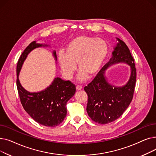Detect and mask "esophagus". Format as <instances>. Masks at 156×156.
<instances>
[{
	"instance_id": "esophagus-1",
	"label": "esophagus",
	"mask_w": 156,
	"mask_h": 156,
	"mask_svg": "<svg viewBox=\"0 0 156 156\" xmlns=\"http://www.w3.org/2000/svg\"><path fill=\"white\" fill-rule=\"evenodd\" d=\"M76 90H81L82 89V87L77 85V86L76 87Z\"/></svg>"
}]
</instances>
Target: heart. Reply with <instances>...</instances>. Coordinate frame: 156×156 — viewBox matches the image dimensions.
Wrapping results in <instances>:
<instances>
[{
  "label": "heart",
  "mask_w": 156,
  "mask_h": 156,
  "mask_svg": "<svg viewBox=\"0 0 156 156\" xmlns=\"http://www.w3.org/2000/svg\"><path fill=\"white\" fill-rule=\"evenodd\" d=\"M108 54V45L103 39L80 35L72 39L66 47V52L60 51L57 61L64 75L72 78L78 68V80L84 81L94 76L99 71Z\"/></svg>",
  "instance_id": "heart-1"
}]
</instances>
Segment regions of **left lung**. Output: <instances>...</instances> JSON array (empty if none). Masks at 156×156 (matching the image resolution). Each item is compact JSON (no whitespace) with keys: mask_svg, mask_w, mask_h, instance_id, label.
<instances>
[{"mask_svg":"<svg viewBox=\"0 0 156 156\" xmlns=\"http://www.w3.org/2000/svg\"><path fill=\"white\" fill-rule=\"evenodd\" d=\"M109 62L84 90L88 95L87 111L92 121L105 125L118 119L128 108L133 99L136 72L134 59L126 44L118 38ZM119 63L130 66L131 74L128 82L117 87L111 84L106 77L105 71Z\"/></svg>","mask_w":156,"mask_h":156,"instance_id":"obj_1","label":"left lung"}]
</instances>
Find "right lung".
<instances>
[{
  "label": "right lung",
  "instance_id": "1",
  "mask_svg": "<svg viewBox=\"0 0 156 156\" xmlns=\"http://www.w3.org/2000/svg\"><path fill=\"white\" fill-rule=\"evenodd\" d=\"M47 47H51V45L34 41L25 48L18 62L16 83L21 104L30 117L40 125L54 127L61 123L66 116V103L75 95V85L69 80L65 81L56 77L43 90L30 92L23 87L19 80L23 64L30 52L36 48ZM52 55L57 61L55 51H53Z\"/></svg>",
  "mask_w": 156,
  "mask_h": 156
}]
</instances>
